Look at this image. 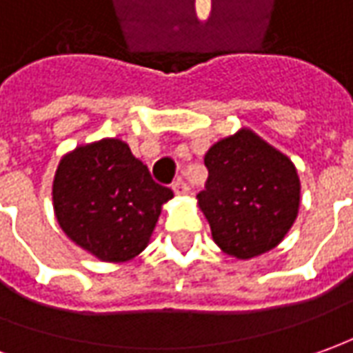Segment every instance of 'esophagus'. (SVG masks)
<instances>
[{
  "instance_id": "obj_1",
  "label": "esophagus",
  "mask_w": 353,
  "mask_h": 353,
  "mask_svg": "<svg viewBox=\"0 0 353 353\" xmlns=\"http://www.w3.org/2000/svg\"><path fill=\"white\" fill-rule=\"evenodd\" d=\"M172 189H174V193H176V195H185V193H189V185H187L183 179H177V181H174Z\"/></svg>"
}]
</instances>
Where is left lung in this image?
<instances>
[{
  "label": "left lung",
  "mask_w": 353,
  "mask_h": 353,
  "mask_svg": "<svg viewBox=\"0 0 353 353\" xmlns=\"http://www.w3.org/2000/svg\"><path fill=\"white\" fill-rule=\"evenodd\" d=\"M205 166L208 179L196 196L216 245L237 259L276 247L299 208V179L290 158L243 129L210 146Z\"/></svg>",
  "instance_id": "8db88e82"
}]
</instances>
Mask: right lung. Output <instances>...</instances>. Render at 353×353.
<instances>
[{"mask_svg":"<svg viewBox=\"0 0 353 353\" xmlns=\"http://www.w3.org/2000/svg\"><path fill=\"white\" fill-rule=\"evenodd\" d=\"M172 196L117 139L79 146L59 162L54 179L59 226L77 245L110 263L145 249Z\"/></svg>","mask_w":353,"mask_h":353,"instance_id":"obj_1","label":"right lung"}]
</instances>
